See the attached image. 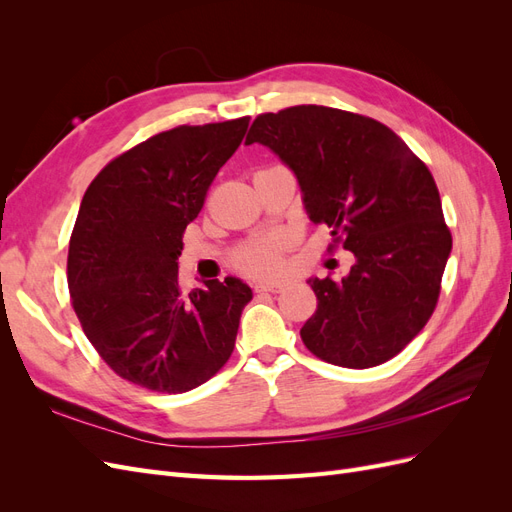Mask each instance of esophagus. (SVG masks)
<instances>
[{"instance_id":"34e87169","label":"esophagus","mask_w":512,"mask_h":512,"mask_svg":"<svg viewBox=\"0 0 512 512\" xmlns=\"http://www.w3.org/2000/svg\"><path fill=\"white\" fill-rule=\"evenodd\" d=\"M256 292H271V294H277L284 290V284H273V282H260L254 286Z\"/></svg>"}]
</instances>
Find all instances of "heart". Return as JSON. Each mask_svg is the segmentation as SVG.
Wrapping results in <instances>:
<instances>
[{
	"instance_id": "b5f03b06",
	"label": "heart",
	"mask_w": 512,
	"mask_h": 512,
	"mask_svg": "<svg viewBox=\"0 0 512 512\" xmlns=\"http://www.w3.org/2000/svg\"><path fill=\"white\" fill-rule=\"evenodd\" d=\"M286 245L288 239L282 235L247 243L235 254V267L247 275H277L282 269V252Z\"/></svg>"
}]
</instances>
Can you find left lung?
I'll return each instance as SVG.
<instances>
[{
  "label": "left lung",
  "mask_w": 512,
  "mask_h": 512,
  "mask_svg": "<svg viewBox=\"0 0 512 512\" xmlns=\"http://www.w3.org/2000/svg\"><path fill=\"white\" fill-rule=\"evenodd\" d=\"M252 143L297 175L309 220L331 228L329 250L354 256L342 280H309L318 307L303 344L350 369L393 359L436 309L453 247L429 168L384 123L316 104L258 115Z\"/></svg>",
  "instance_id": "8db88e82"
}]
</instances>
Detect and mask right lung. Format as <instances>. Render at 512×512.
<instances>
[{"mask_svg":"<svg viewBox=\"0 0 512 512\" xmlns=\"http://www.w3.org/2000/svg\"><path fill=\"white\" fill-rule=\"evenodd\" d=\"M250 117L179 126L108 162L89 183L68 250L70 301L117 376L185 393L230 359L252 290L237 277L185 294L183 230L205 205Z\"/></svg>","mask_w":512,"mask_h":512,"instance_id":"1","label":"right lung"}]
</instances>
